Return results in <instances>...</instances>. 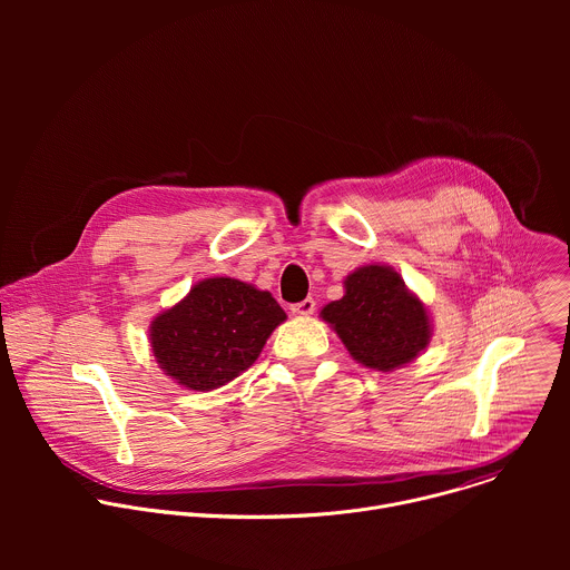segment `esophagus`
Returning <instances> with one entry per match:
<instances>
[{
	"label": "esophagus",
	"mask_w": 570,
	"mask_h": 570,
	"mask_svg": "<svg viewBox=\"0 0 570 570\" xmlns=\"http://www.w3.org/2000/svg\"><path fill=\"white\" fill-rule=\"evenodd\" d=\"M315 311V299L313 297H306L297 304H291V313L293 315H311Z\"/></svg>",
	"instance_id": "obj_1"
}]
</instances>
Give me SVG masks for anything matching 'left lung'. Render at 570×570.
Here are the masks:
<instances>
[{"label":"left lung","mask_w":570,"mask_h":570,"mask_svg":"<svg viewBox=\"0 0 570 570\" xmlns=\"http://www.w3.org/2000/svg\"><path fill=\"white\" fill-rule=\"evenodd\" d=\"M347 352L365 367L390 372L411 363L431 341L424 304L385 266H365L345 279V295L322 308Z\"/></svg>","instance_id":"1"}]
</instances>
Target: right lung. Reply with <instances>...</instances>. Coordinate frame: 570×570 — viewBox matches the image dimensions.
Returning <instances> with one entry per match:
<instances>
[{
    "label": "right lung",
    "instance_id": "add662e5",
    "mask_svg": "<svg viewBox=\"0 0 570 570\" xmlns=\"http://www.w3.org/2000/svg\"><path fill=\"white\" fill-rule=\"evenodd\" d=\"M284 320V308L268 291L214 277L153 320L150 347L169 376L205 392L248 370Z\"/></svg>",
    "mask_w": 570,
    "mask_h": 570
}]
</instances>
